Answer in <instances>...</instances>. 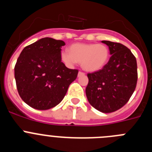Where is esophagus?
Segmentation results:
<instances>
[{"mask_svg":"<svg viewBox=\"0 0 152 152\" xmlns=\"http://www.w3.org/2000/svg\"><path fill=\"white\" fill-rule=\"evenodd\" d=\"M85 75V73L83 72H78V77H80V76H84Z\"/></svg>","mask_w":152,"mask_h":152,"instance_id":"obj_1","label":"esophagus"}]
</instances>
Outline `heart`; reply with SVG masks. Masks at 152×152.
I'll list each match as a JSON object with an SVG mask.
<instances>
[{
    "label": "heart",
    "mask_w": 152,
    "mask_h": 152,
    "mask_svg": "<svg viewBox=\"0 0 152 152\" xmlns=\"http://www.w3.org/2000/svg\"><path fill=\"white\" fill-rule=\"evenodd\" d=\"M110 56L108 47L104 44L77 43L71 45L69 52H61V60L69 66L81 62V66L88 72L101 69Z\"/></svg>",
    "instance_id": "b5f03b06"
}]
</instances>
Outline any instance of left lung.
<instances>
[{
    "label": "left lung",
    "instance_id": "obj_1",
    "mask_svg": "<svg viewBox=\"0 0 152 152\" xmlns=\"http://www.w3.org/2000/svg\"><path fill=\"white\" fill-rule=\"evenodd\" d=\"M109 46L110 60L102 69L88 73L86 95L102 113L118 110L129 100L138 80L137 61L129 49L119 42L102 41Z\"/></svg>",
    "mask_w": 152,
    "mask_h": 152
}]
</instances>
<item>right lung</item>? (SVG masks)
I'll return each mask as SVG.
<instances>
[{
    "label": "right lung",
    "mask_w": 152,
    "mask_h": 152,
    "mask_svg": "<svg viewBox=\"0 0 152 152\" xmlns=\"http://www.w3.org/2000/svg\"><path fill=\"white\" fill-rule=\"evenodd\" d=\"M61 40L45 37L23 49L14 67L19 95L26 104L39 110L57 106L77 78L78 70L61 62Z\"/></svg>",
    "instance_id": "add662e5"
}]
</instances>
